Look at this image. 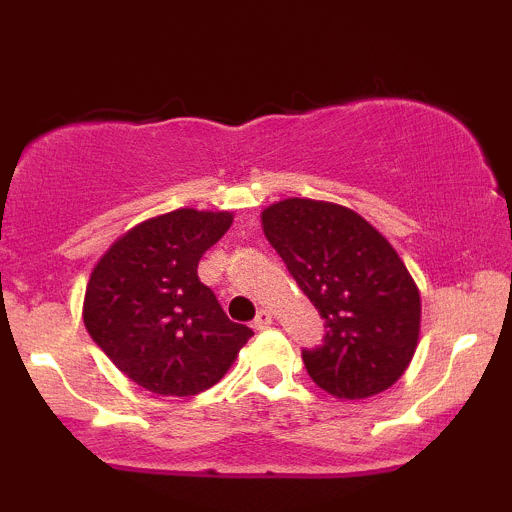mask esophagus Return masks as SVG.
Instances as JSON below:
<instances>
[{
    "label": "esophagus",
    "mask_w": 512,
    "mask_h": 512,
    "mask_svg": "<svg viewBox=\"0 0 512 512\" xmlns=\"http://www.w3.org/2000/svg\"><path fill=\"white\" fill-rule=\"evenodd\" d=\"M272 322H274V315L269 313V310H260V313H257V317H255V322H252V327L262 332V330H267Z\"/></svg>",
    "instance_id": "34e87169"
}]
</instances>
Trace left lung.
I'll list each match as a JSON object with an SVG mask.
<instances>
[{
    "instance_id": "8db88e82",
    "label": "left lung",
    "mask_w": 512,
    "mask_h": 512,
    "mask_svg": "<svg viewBox=\"0 0 512 512\" xmlns=\"http://www.w3.org/2000/svg\"><path fill=\"white\" fill-rule=\"evenodd\" d=\"M262 231L325 317V342L303 351L315 385L337 399L395 385L419 344L421 296L383 233L354 209L305 197L269 204Z\"/></svg>"
}]
</instances>
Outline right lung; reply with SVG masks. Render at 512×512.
<instances>
[{"label": "right lung", "mask_w": 512, "mask_h": 512, "mask_svg": "<svg viewBox=\"0 0 512 512\" xmlns=\"http://www.w3.org/2000/svg\"><path fill=\"white\" fill-rule=\"evenodd\" d=\"M231 223V211H168L129 228L93 267L86 330L144 390L199 395L219 383L252 337L197 276L202 255Z\"/></svg>", "instance_id": "1"}]
</instances>
